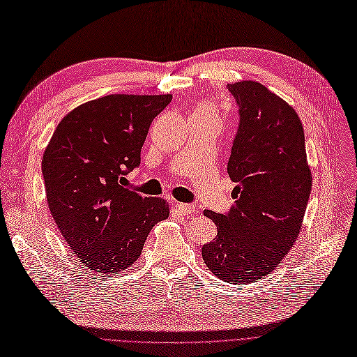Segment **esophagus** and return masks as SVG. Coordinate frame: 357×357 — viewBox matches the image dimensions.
I'll return each instance as SVG.
<instances>
[{
	"label": "esophagus",
	"instance_id": "1",
	"mask_svg": "<svg viewBox=\"0 0 357 357\" xmlns=\"http://www.w3.org/2000/svg\"><path fill=\"white\" fill-rule=\"evenodd\" d=\"M176 210H177V211H180V213H181V214H184V215H189V214H192V213L195 211V205H192V204L177 202V204H176Z\"/></svg>",
	"mask_w": 357,
	"mask_h": 357
}]
</instances>
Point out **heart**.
<instances>
[{
    "label": "heart",
    "mask_w": 357,
    "mask_h": 357,
    "mask_svg": "<svg viewBox=\"0 0 357 357\" xmlns=\"http://www.w3.org/2000/svg\"><path fill=\"white\" fill-rule=\"evenodd\" d=\"M193 116L196 118H202V119H213V121H218V115H217V107L213 103H201L198 105V107L195 109Z\"/></svg>",
    "instance_id": "1"
}]
</instances>
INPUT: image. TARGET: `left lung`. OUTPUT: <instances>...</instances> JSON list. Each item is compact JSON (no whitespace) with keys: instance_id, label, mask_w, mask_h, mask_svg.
Returning a JSON list of instances; mask_svg holds the SVG:
<instances>
[{"instance_id":"obj_1","label":"left lung","mask_w":357,"mask_h":357,"mask_svg":"<svg viewBox=\"0 0 357 357\" xmlns=\"http://www.w3.org/2000/svg\"><path fill=\"white\" fill-rule=\"evenodd\" d=\"M239 106L227 173L236 183L227 214L205 210L217 236L202 247L206 267L230 284L272 273L297 241L312 190L303 124L292 106L257 81L227 84Z\"/></svg>"}]
</instances>
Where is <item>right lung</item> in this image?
<instances>
[{"instance_id": "right-lung-1", "label": "right lung", "mask_w": 357, "mask_h": 357, "mask_svg": "<svg viewBox=\"0 0 357 357\" xmlns=\"http://www.w3.org/2000/svg\"><path fill=\"white\" fill-rule=\"evenodd\" d=\"M171 94H110L59 122L43 156L48 210L79 261L93 272H124L142 254L169 205L121 186L140 165L152 121Z\"/></svg>"}]
</instances>
